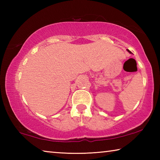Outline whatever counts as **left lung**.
I'll list each match as a JSON object with an SVG mask.
<instances>
[{"label":"left lung","mask_w":160,"mask_h":160,"mask_svg":"<svg viewBox=\"0 0 160 160\" xmlns=\"http://www.w3.org/2000/svg\"><path fill=\"white\" fill-rule=\"evenodd\" d=\"M128 52H129V53H131V51H129V50L128 49Z\"/></svg>","instance_id":"left-lung-1"}]
</instances>
